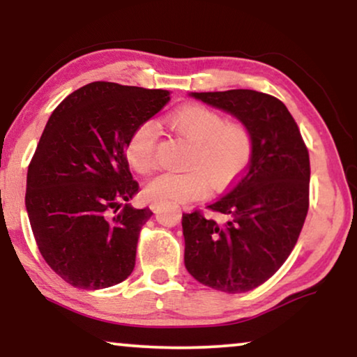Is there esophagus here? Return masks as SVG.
Here are the masks:
<instances>
[{
	"label": "esophagus",
	"mask_w": 357,
	"mask_h": 357,
	"mask_svg": "<svg viewBox=\"0 0 357 357\" xmlns=\"http://www.w3.org/2000/svg\"><path fill=\"white\" fill-rule=\"evenodd\" d=\"M149 208L153 209L154 213H158V209H159V203H151V204H149Z\"/></svg>",
	"instance_id": "esophagus-1"
}]
</instances>
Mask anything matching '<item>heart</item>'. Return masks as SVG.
Wrapping results in <instances>:
<instances>
[{"label": "heart", "instance_id": "b5f03b06", "mask_svg": "<svg viewBox=\"0 0 357 357\" xmlns=\"http://www.w3.org/2000/svg\"><path fill=\"white\" fill-rule=\"evenodd\" d=\"M169 128L190 143L188 170L162 172L148 180L143 195L151 203H185L204 197L209 187H227L252 158L253 139L241 121H229L204 105H185L167 115ZM158 130L153 121L138 125L126 143V160L136 172L154 167Z\"/></svg>", "mask_w": 357, "mask_h": 357}]
</instances>
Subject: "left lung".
Returning a JSON list of instances; mask_svg holds the SVG:
<instances>
[{
	"label": "left lung",
	"mask_w": 357,
	"mask_h": 357,
	"mask_svg": "<svg viewBox=\"0 0 357 357\" xmlns=\"http://www.w3.org/2000/svg\"><path fill=\"white\" fill-rule=\"evenodd\" d=\"M224 110L250 131V162L234 187L209 209L226 222L185 213V268L213 289L238 294L263 284L291 255L309 211L310 160L289 110L276 97L252 89L190 92Z\"/></svg>",
	"instance_id": "1"
}]
</instances>
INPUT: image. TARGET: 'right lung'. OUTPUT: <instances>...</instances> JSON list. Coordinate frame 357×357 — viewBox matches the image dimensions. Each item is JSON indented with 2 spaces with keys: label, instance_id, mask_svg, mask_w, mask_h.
<instances>
[{
  "label": "right lung",
  "instance_id": "1",
  "mask_svg": "<svg viewBox=\"0 0 357 357\" xmlns=\"http://www.w3.org/2000/svg\"><path fill=\"white\" fill-rule=\"evenodd\" d=\"M169 100V91L96 81L48 119L27 170L26 209L43 260L71 286L104 289L133 271L153 211L130 204L139 187L126 143Z\"/></svg>",
  "mask_w": 357,
  "mask_h": 357
}]
</instances>
